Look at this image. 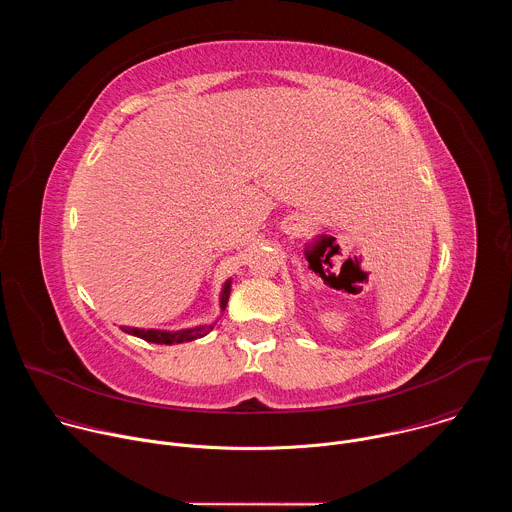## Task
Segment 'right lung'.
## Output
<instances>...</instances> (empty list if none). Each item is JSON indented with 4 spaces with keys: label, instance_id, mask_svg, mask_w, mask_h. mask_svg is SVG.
Instances as JSON below:
<instances>
[{
    "label": "right lung",
    "instance_id": "add662e5",
    "mask_svg": "<svg viewBox=\"0 0 512 512\" xmlns=\"http://www.w3.org/2000/svg\"><path fill=\"white\" fill-rule=\"evenodd\" d=\"M229 296H231V279L223 285V291H221V310H223V312H225V308H227ZM212 328H214V324H206V326H196V328H188V330L166 332V330H143V328H129V326L125 328V326H121L123 332L131 334V336H137V338H143V340H148V342H154V344H180V342H190V340H196V338L206 336Z\"/></svg>",
    "mask_w": 512,
    "mask_h": 512
}]
</instances>
